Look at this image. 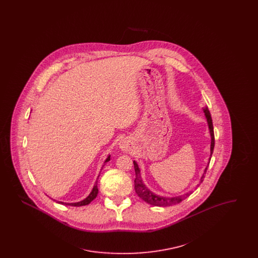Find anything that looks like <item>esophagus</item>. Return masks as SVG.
<instances>
[{"mask_svg":"<svg viewBox=\"0 0 258 258\" xmlns=\"http://www.w3.org/2000/svg\"><path fill=\"white\" fill-rule=\"evenodd\" d=\"M120 148L122 149V151H123V152H130L131 149H132L131 141H128V140H126V139H123V140L120 142Z\"/></svg>","mask_w":258,"mask_h":258,"instance_id":"obj_1","label":"esophagus"}]
</instances>
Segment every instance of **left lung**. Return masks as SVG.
<instances>
[{"instance_id": "left-lung-1", "label": "left lung", "mask_w": 258, "mask_h": 258, "mask_svg": "<svg viewBox=\"0 0 258 258\" xmlns=\"http://www.w3.org/2000/svg\"><path fill=\"white\" fill-rule=\"evenodd\" d=\"M203 111L205 113L207 122H208L209 130H210V135H211V157L214 151V147H215V135H214V126H213V121H212V117L210 114V111L208 110L207 107H204ZM211 160V158L209 159ZM210 163V161H209ZM135 164V192L137 194V196L140 197L141 199H143L145 202H147L148 204L154 205V206H170V205H174V204H178L180 203L182 200H184V198L189 197L191 195V192H187L184 195L183 197H159L155 194H153L145 184H143V181L141 179V175H140V169L138 167V164L134 161ZM207 168L208 166L205 168L204 170V174H206L207 172ZM204 174L200 179L199 183L203 182L204 179Z\"/></svg>"}]
</instances>
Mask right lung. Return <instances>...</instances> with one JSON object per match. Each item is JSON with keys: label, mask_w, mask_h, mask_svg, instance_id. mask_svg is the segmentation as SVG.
I'll use <instances>...</instances> for the list:
<instances>
[{"label": "right lung", "mask_w": 258, "mask_h": 258, "mask_svg": "<svg viewBox=\"0 0 258 258\" xmlns=\"http://www.w3.org/2000/svg\"><path fill=\"white\" fill-rule=\"evenodd\" d=\"M110 160V156H108L107 157V159L105 160L104 162H107V161H109ZM102 169V168H101ZM98 181L96 182V184L94 185V187H93V190L91 191V194L89 195V197L85 198L84 200H82V201H80V202H76V203H63V202H61V201H57V203H60V204H62V205H70V206H75V207H78V206H85V205H88V204H90L96 197L98 196Z\"/></svg>", "instance_id": "add662e5"}]
</instances>
